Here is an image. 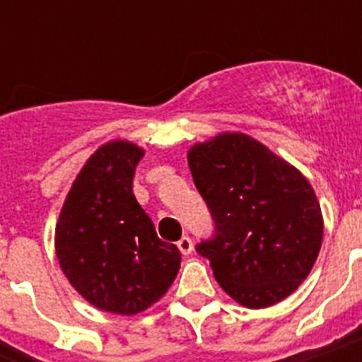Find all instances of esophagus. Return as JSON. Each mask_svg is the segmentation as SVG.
I'll list each match as a JSON object with an SVG mask.
<instances>
[{
	"label": "esophagus",
	"mask_w": 362,
	"mask_h": 362,
	"mask_svg": "<svg viewBox=\"0 0 362 362\" xmlns=\"http://www.w3.org/2000/svg\"><path fill=\"white\" fill-rule=\"evenodd\" d=\"M176 246H178V250H180L184 255H189V253L193 252V240L189 237H182Z\"/></svg>",
	"instance_id": "esophagus-1"
}]
</instances>
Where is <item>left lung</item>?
Segmentation results:
<instances>
[{
    "label": "left lung",
    "instance_id": "left-lung-1",
    "mask_svg": "<svg viewBox=\"0 0 362 362\" xmlns=\"http://www.w3.org/2000/svg\"><path fill=\"white\" fill-rule=\"evenodd\" d=\"M187 165L216 221L214 240L197 252L210 259L221 289L246 308L289 297L323 242V214L306 176L238 131L193 144Z\"/></svg>",
    "mask_w": 362,
    "mask_h": 362
}]
</instances>
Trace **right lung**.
<instances>
[{
  "label": "right lung",
  "instance_id": "add662e5",
  "mask_svg": "<svg viewBox=\"0 0 362 362\" xmlns=\"http://www.w3.org/2000/svg\"><path fill=\"white\" fill-rule=\"evenodd\" d=\"M144 150L115 139L86 159L59 210L54 246L65 278L95 308L144 312L173 286L182 253L159 240L133 195Z\"/></svg>",
  "mask_w": 362,
  "mask_h": 362
}]
</instances>
